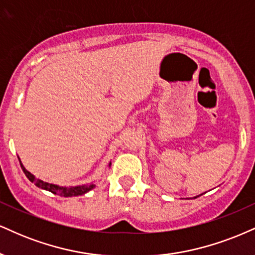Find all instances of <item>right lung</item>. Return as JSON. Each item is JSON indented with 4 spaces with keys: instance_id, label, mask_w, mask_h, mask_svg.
<instances>
[{
    "instance_id": "right-lung-1",
    "label": "right lung",
    "mask_w": 255,
    "mask_h": 255,
    "mask_svg": "<svg viewBox=\"0 0 255 255\" xmlns=\"http://www.w3.org/2000/svg\"><path fill=\"white\" fill-rule=\"evenodd\" d=\"M20 164H21V168H22V170H23V173H25V175L28 178V180L33 182L35 186L39 188H43V190L49 191V192L53 193V194H58V196H61V197L82 196V194L89 192V191L93 190V188L95 187V184H93V182L89 185H82V186H69V187L59 186V185H55V184H49V182H45L43 180H40V179L35 178L32 173H29L28 170H27L25 167L22 166V163L20 162ZM109 166H111V163L109 164Z\"/></svg>"
}]
</instances>
